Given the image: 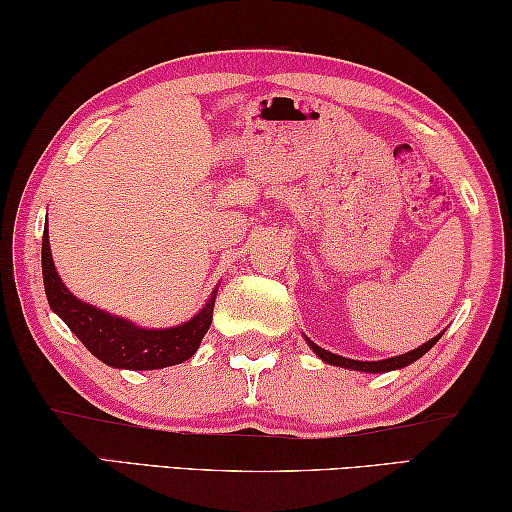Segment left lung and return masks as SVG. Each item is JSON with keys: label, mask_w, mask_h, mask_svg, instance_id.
Returning a JSON list of instances; mask_svg holds the SVG:
<instances>
[{"label": "left lung", "mask_w": 512, "mask_h": 512, "mask_svg": "<svg viewBox=\"0 0 512 512\" xmlns=\"http://www.w3.org/2000/svg\"><path fill=\"white\" fill-rule=\"evenodd\" d=\"M440 339V336H436V339L427 341L424 345H420V348H415L411 352L406 354H400V357H393V359H384V361H354V359H345V357H339V354H332L327 352L323 348H318L316 343H311L309 339V345L311 350H314L320 359H323L325 363H332V366H339V368H352V370H363V372H388V370H397V368H404L409 366V363H413L415 359H420L424 352H429L433 345H436V341Z\"/></svg>", "instance_id": "8db88e82"}]
</instances>
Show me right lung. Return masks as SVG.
I'll return each mask as SVG.
<instances>
[{"instance_id": "right-lung-1", "label": "right lung", "mask_w": 512, "mask_h": 512, "mask_svg": "<svg viewBox=\"0 0 512 512\" xmlns=\"http://www.w3.org/2000/svg\"><path fill=\"white\" fill-rule=\"evenodd\" d=\"M42 280H45L49 307L65 320L67 327L76 334V339L94 357L112 368L158 370L183 363L198 350L205 332L212 325L216 291L189 323L171 329L135 327L124 318L110 316L106 311L76 300L60 282L54 268V259L49 253L47 225L45 235H42Z\"/></svg>"}]
</instances>
